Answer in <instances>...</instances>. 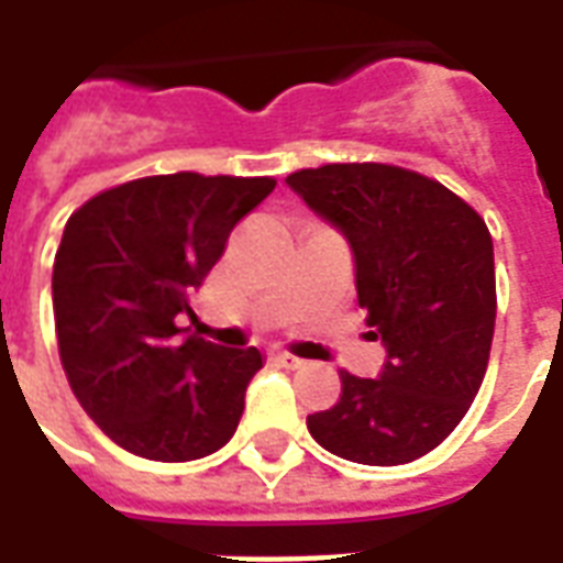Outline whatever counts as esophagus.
I'll list each match as a JSON object with an SVG mask.
<instances>
[{"label":"esophagus","instance_id":"34e87169","mask_svg":"<svg viewBox=\"0 0 563 563\" xmlns=\"http://www.w3.org/2000/svg\"><path fill=\"white\" fill-rule=\"evenodd\" d=\"M271 358H274V362H277L280 367H289V371H295V367L305 365V358H298V355L286 353V350H274V353H271Z\"/></svg>","mask_w":563,"mask_h":563}]
</instances>
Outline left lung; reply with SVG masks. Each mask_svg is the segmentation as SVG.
<instances>
[{
    "label": "left lung",
    "mask_w": 563,
    "mask_h": 563,
    "mask_svg": "<svg viewBox=\"0 0 563 563\" xmlns=\"http://www.w3.org/2000/svg\"><path fill=\"white\" fill-rule=\"evenodd\" d=\"M286 184L350 241L358 307L386 346L383 374L341 371V398L307 428L355 464L422 459L483 386L497 313L492 234L464 198L398 165L331 162Z\"/></svg>",
    "instance_id": "8db88e82"
}]
</instances>
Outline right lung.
<instances>
[{
    "mask_svg": "<svg viewBox=\"0 0 563 563\" xmlns=\"http://www.w3.org/2000/svg\"><path fill=\"white\" fill-rule=\"evenodd\" d=\"M274 177L156 174L104 189L66 222L54 258L59 358L104 434L150 461H196L232 440L256 346L177 338V313Z\"/></svg>",
    "mask_w": 563,
    "mask_h": 563,
    "instance_id": "obj_1",
    "label": "right lung"
}]
</instances>
